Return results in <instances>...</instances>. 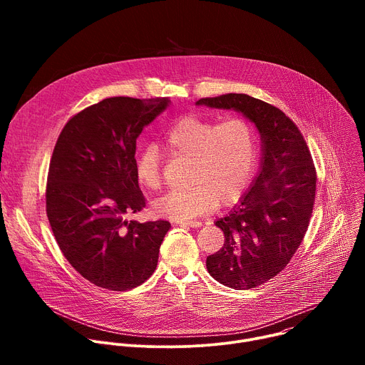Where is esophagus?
<instances>
[{"label":"esophagus","instance_id":"34e87169","mask_svg":"<svg viewBox=\"0 0 365 365\" xmlns=\"http://www.w3.org/2000/svg\"><path fill=\"white\" fill-rule=\"evenodd\" d=\"M179 225H180V227L199 228V227H202V222H199V221H182V222H179Z\"/></svg>","mask_w":365,"mask_h":365}]
</instances>
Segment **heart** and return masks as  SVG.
<instances>
[{
  "instance_id": "b5f03b06",
  "label": "heart",
  "mask_w": 365,
  "mask_h": 365,
  "mask_svg": "<svg viewBox=\"0 0 365 365\" xmlns=\"http://www.w3.org/2000/svg\"><path fill=\"white\" fill-rule=\"evenodd\" d=\"M162 147L172 154L190 158V185L173 190L153 205L159 218L189 221L215 210L218 202L230 205L245 189L255 158L252 125L241 117L221 123L183 117L162 137ZM138 185L150 192L162 185L159 153L145 147L135 159Z\"/></svg>"
}]
</instances>
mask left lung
<instances>
[{"mask_svg":"<svg viewBox=\"0 0 365 365\" xmlns=\"http://www.w3.org/2000/svg\"><path fill=\"white\" fill-rule=\"evenodd\" d=\"M196 106L241 113L262 137L258 173L234 210L215 221L225 242L206 258L207 272L221 284L252 289L277 276L299 248L314 210L315 166L296 124L270 103L227 93Z\"/></svg>","mask_w":365,"mask_h":365,"instance_id":"obj_1","label":"left lung"}]
</instances>
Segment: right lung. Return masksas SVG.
<instances>
[{
	"label": "right lung",
	"mask_w": 365,
	"mask_h": 365,
	"mask_svg": "<svg viewBox=\"0 0 365 365\" xmlns=\"http://www.w3.org/2000/svg\"><path fill=\"white\" fill-rule=\"evenodd\" d=\"M169 98L114 96L73 115L51 155L46 212L72 267L95 286L124 292L158 267L168 221L138 222L145 199L135 178V143Z\"/></svg>",
	"instance_id": "1"
}]
</instances>
